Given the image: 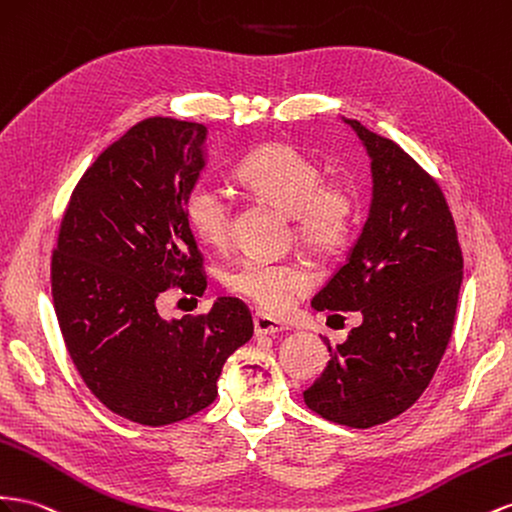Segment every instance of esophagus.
<instances>
[{"label": "esophagus", "instance_id": "esophagus-1", "mask_svg": "<svg viewBox=\"0 0 512 512\" xmlns=\"http://www.w3.org/2000/svg\"><path fill=\"white\" fill-rule=\"evenodd\" d=\"M288 327L282 321H275L267 314H254V331L256 336H275L280 334V331H286Z\"/></svg>", "mask_w": 512, "mask_h": 512}]
</instances>
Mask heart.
<instances>
[{"label": "heart", "instance_id": "1", "mask_svg": "<svg viewBox=\"0 0 512 512\" xmlns=\"http://www.w3.org/2000/svg\"><path fill=\"white\" fill-rule=\"evenodd\" d=\"M237 178L256 198L293 217L295 237L308 252L331 256L349 241L357 206L353 189L321 181L319 163L297 146L271 142L256 148L241 161ZM185 219L204 245H226L232 226L230 193L215 181L196 183L185 198ZM224 284L260 310L282 312L308 293L312 278L297 262L245 258L226 271Z\"/></svg>", "mask_w": 512, "mask_h": 512}]
</instances>
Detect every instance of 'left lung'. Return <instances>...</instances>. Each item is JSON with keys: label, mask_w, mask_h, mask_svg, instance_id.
<instances>
[{"label": "left lung", "mask_w": 512, "mask_h": 512, "mask_svg": "<svg viewBox=\"0 0 512 512\" xmlns=\"http://www.w3.org/2000/svg\"><path fill=\"white\" fill-rule=\"evenodd\" d=\"M342 122L370 159L368 217L312 308L357 312L362 325L336 347L323 338L329 362L303 400L325 420L370 428L400 416L431 383L452 334L463 256L433 178L388 137Z\"/></svg>", "instance_id": "1"}]
</instances>
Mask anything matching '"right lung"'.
Segmentation results:
<instances>
[{
  "label": "right lung",
  "instance_id": "add662e5",
  "mask_svg": "<svg viewBox=\"0 0 512 512\" xmlns=\"http://www.w3.org/2000/svg\"><path fill=\"white\" fill-rule=\"evenodd\" d=\"M204 124L137 122L99 155L73 191L51 260L62 338L88 390L137 424L163 426L209 407L226 359L252 338L234 297L209 314L165 321L170 286L204 293L202 256L185 198L209 163Z\"/></svg>",
  "mask_w": 512,
  "mask_h": 512
}]
</instances>
